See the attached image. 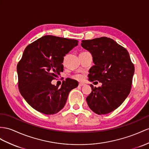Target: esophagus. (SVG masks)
<instances>
[{"label": "esophagus", "mask_w": 149, "mask_h": 149, "mask_svg": "<svg viewBox=\"0 0 149 149\" xmlns=\"http://www.w3.org/2000/svg\"><path fill=\"white\" fill-rule=\"evenodd\" d=\"M85 85V84L84 83H82V82H80L79 84V86H81V87H82V86H84Z\"/></svg>", "instance_id": "1"}]
</instances>
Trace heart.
<instances>
[{
	"label": "heart",
	"mask_w": 149,
	"mask_h": 149,
	"mask_svg": "<svg viewBox=\"0 0 149 149\" xmlns=\"http://www.w3.org/2000/svg\"><path fill=\"white\" fill-rule=\"evenodd\" d=\"M74 78L77 80H79V81H81V80L83 79L84 76L82 74H77V75H75L74 77Z\"/></svg>",
	"instance_id": "1"
}]
</instances>
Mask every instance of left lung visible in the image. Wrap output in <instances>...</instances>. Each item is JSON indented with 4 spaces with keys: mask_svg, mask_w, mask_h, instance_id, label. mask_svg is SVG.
Returning <instances> with one entry per match:
<instances>
[{
    "mask_svg": "<svg viewBox=\"0 0 149 149\" xmlns=\"http://www.w3.org/2000/svg\"><path fill=\"white\" fill-rule=\"evenodd\" d=\"M81 46L91 53L94 63L89 69V81L102 83L99 87L90 85L92 91L86 98L87 104L100 115L109 113L130 93L134 65L127 49L109 38L82 40Z\"/></svg>",
    "mask_w": 149,
    "mask_h": 149,
    "instance_id": "left-lung-1",
    "label": "left lung"
}]
</instances>
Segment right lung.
I'll list each match as a JSON object with an SVG mask.
<instances>
[{
    "instance_id": "1",
    "label": "right lung",
    "mask_w": 149,
    "mask_h": 149,
    "mask_svg": "<svg viewBox=\"0 0 149 149\" xmlns=\"http://www.w3.org/2000/svg\"><path fill=\"white\" fill-rule=\"evenodd\" d=\"M77 45V40L47 35L25 48L17 65L18 87L33 108L50 115L64 107L70 91L78 83L67 80L58 88L52 81L63 72V57Z\"/></svg>"
}]
</instances>
